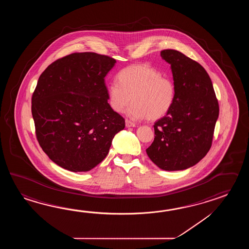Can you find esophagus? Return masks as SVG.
Listing matches in <instances>:
<instances>
[{
	"instance_id": "1",
	"label": "esophagus",
	"mask_w": 249,
	"mask_h": 249,
	"mask_svg": "<svg viewBox=\"0 0 249 249\" xmlns=\"http://www.w3.org/2000/svg\"><path fill=\"white\" fill-rule=\"evenodd\" d=\"M125 125H126V127H134L136 124L134 123L131 122L130 120L126 119L125 120Z\"/></svg>"
}]
</instances>
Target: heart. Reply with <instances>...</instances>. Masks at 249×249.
Wrapping results in <instances>:
<instances>
[{
  "instance_id": "1",
  "label": "heart",
  "mask_w": 249,
  "mask_h": 249,
  "mask_svg": "<svg viewBox=\"0 0 249 249\" xmlns=\"http://www.w3.org/2000/svg\"><path fill=\"white\" fill-rule=\"evenodd\" d=\"M117 83L107 87V101L113 111L123 113L132 101L127 115L132 119L157 121L172 109L176 98L175 82L147 64H135L117 73Z\"/></svg>"
}]
</instances>
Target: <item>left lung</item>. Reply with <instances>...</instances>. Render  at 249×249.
<instances>
[{
  "instance_id": "left-lung-1",
  "label": "left lung",
  "mask_w": 249,
  "mask_h": 249,
  "mask_svg": "<svg viewBox=\"0 0 249 249\" xmlns=\"http://www.w3.org/2000/svg\"><path fill=\"white\" fill-rule=\"evenodd\" d=\"M161 57L171 64L176 98L171 111L154 124L148 158L165 171L184 170L198 163L211 148L219 104L207 71L179 51Z\"/></svg>"
}]
</instances>
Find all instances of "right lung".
<instances>
[{"label": "right lung", "instance_id": "add662e5", "mask_svg": "<svg viewBox=\"0 0 249 249\" xmlns=\"http://www.w3.org/2000/svg\"><path fill=\"white\" fill-rule=\"evenodd\" d=\"M116 62L98 53H71L49 65L38 79L31 107L36 139L64 169L94 168L125 126L107 103L104 78Z\"/></svg>", "mask_w": 249, "mask_h": 249}]
</instances>
